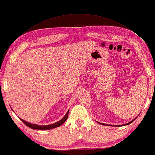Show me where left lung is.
<instances>
[{"label": "left lung", "instance_id": "obj_1", "mask_svg": "<svg viewBox=\"0 0 155 155\" xmlns=\"http://www.w3.org/2000/svg\"><path fill=\"white\" fill-rule=\"evenodd\" d=\"M135 120H132V121L131 122H128V123H127V124H124V125H127V124H130L131 122H133V121H134ZM99 124H103V125H107V124H103V123H100V122H98ZM117 127H121V126H122V125H116Z\"/></svg>", "mask_w": 155, "mask_h": 155}]
</instances>
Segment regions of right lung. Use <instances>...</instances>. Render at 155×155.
Segmentation results:
<instances>
[{"mask_svg": "<svg viewBox=\"0 0 155 155\" xmlns=\"http://www.w3.org/2000/svg\"><path fill=\"white\" fill-rule=\"evenodd\" d=\"M68 113H69V111L67 112L66 115H65V116L64 117V118L61 119V120H60V121L57 122L56 123H54V124H52L46 125V126H40V125L31 124V123H28L27 122H26V121H25V120H23L22 119H20V120H22V122L24 123L25 125H27V127H28L31 128H32V129H35V130H49V129H52V128H56V127H59L62 124H64V123L65 121H66V120L68 119Z\"/></svg>", "mask_w": 155, "mask_h": 155, "instance_id": "1", "label": "right lung"}]
</instances>
